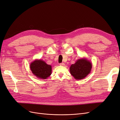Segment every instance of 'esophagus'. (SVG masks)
<instances>
[{
	"instance_id": "34e87169",
	"label": "esophagus",
	"mask_w": 120,
	"mask_h": 120,
	"mask_svg": "<svg viewBox=\"0 0 120 120\" xmlns=\"http://www.w3.org/2000/svg\"><path fill=\"white\" fill-rule=\"evenodd\" d=\"M60 66H64V64L60 63Z\"/></svg>"
}]
</instances>
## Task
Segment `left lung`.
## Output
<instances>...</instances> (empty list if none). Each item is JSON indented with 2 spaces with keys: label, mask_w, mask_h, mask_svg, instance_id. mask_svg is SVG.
Segmentation results:
<instances>
[{
  "label": "left lung",
  "mask_w": 120,
  "mask_h": 120,
  "mask_svg": "<svg viewBox=\"0 0 120 120\" xmlns=\"http://www.w3.org/2000/svg\"><path fill=\"white\" fill-rule=\"evenodd\" d=\"M92 64L83 57L77 60L74 64H72L70 68L71 74L75 79H82L85 78L91 71Z\"/></svg>",
  "instance_id": "8db88e82"
}]
</instances>
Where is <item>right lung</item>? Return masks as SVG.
I'll return each mask as SVG.
<instances>
[{"label": "right lung", "mask_w": 120, "mask_h": 120, "mask_svg": "<svg viewBox=\"0 0 120 120\" xmlns=\"http://www.w3.org/2000/svg\"><path fill=\"white\" fill-rule=\"evenodd\" d=\"M30 67L32 74L39 79H46L52 74V66L41 60H35Z\"/></svg>", "instance_id": "1"}]
</instances>
